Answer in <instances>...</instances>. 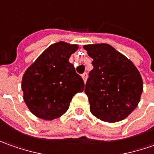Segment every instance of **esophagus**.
Wrapping results in <instances>:
<instances>
[{
	"instance_id": "esophagus-1",
	"label": "esophagus",
	"mask_w": 154,
	"mask_h": 154,
	"mask_svg": "<svg viewBox=\"0 0 154 154\" xmlns=\"http://www.w3.org/2000/svg\"><path fill=\"white\" fill-rule=\"evenodd\" d=\"M82 79H83V81H84V82H86V81H87V78H88L87 73H86V72H84V73L82 75Z\"/></svg>"
}]
</instances>
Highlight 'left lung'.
I'll list each match as a JSON object with an SVG mask.
<instances>
[{"label": "left lung", "mask_w": 154, "mask_h": 154, "mask_svg": "<svg viewBox=\"0 0 154 154\" xmlns=\"http://www.w3.org/2000/svg\"><path fill=\"white\" fill-rule=\"evenodd\" d=\"M83 48L93 59L94 69L84 90L91 113L108 123L125 119L137 106L143 91L138 69L106 43L84 45Z\"/></svg>", "instance_id": "1"}]
</instances>
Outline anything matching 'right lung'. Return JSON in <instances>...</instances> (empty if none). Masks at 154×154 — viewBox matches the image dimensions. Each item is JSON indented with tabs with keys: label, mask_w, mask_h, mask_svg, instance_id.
<instances>
[{
	"label": "right lung",
	"mask_w": 154,
	"mask_h": 154,
	"mask_svg": "<svg viewBox=\"0 0 154 154\" xmlns=\"http://www.w3.org/2000/svg\"><path fill=\"white\" fill-rule=\"evenodd\" d=\"M77 44L59 42L43 51L22 77L23 98L37 118L53 120L66 112L72 97L84 89L82 78L69 62Z\"/></svg>",
	"instance_id": "obj_1"
}]
</instances>
